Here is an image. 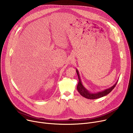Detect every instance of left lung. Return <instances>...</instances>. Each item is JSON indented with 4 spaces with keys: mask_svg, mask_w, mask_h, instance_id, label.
I'll list each match as a JSON object with an SVG mask.
<instances>
[{
    "mask_svg": "<svg viewBox=\"0 0 133 133\" xmlns=\"http://www.w3.org/2000/svg\"><path fill=\"white\" fill-rule=\"evenodd\" d=\"M76 73L78 74V79H79V82L77 86V90L79 92V93L82 96L85 97V98H87L88 99H99L100 97H103L108 95L111 90H112L114 87H115L116 83H117V81L115 83V84L108 88H107L106 89H104L103 90H102V91L100 92H95V93H92L89 92L88 90H87L85 87L82 85L81 79H80V76L79 75V71L77 69H76Z\"/></svg>",
    "mask_w": 133,
    "mask_h": 133,
    "instance_id": "1",
    "label": "left lung"
}]
</instances>
